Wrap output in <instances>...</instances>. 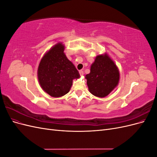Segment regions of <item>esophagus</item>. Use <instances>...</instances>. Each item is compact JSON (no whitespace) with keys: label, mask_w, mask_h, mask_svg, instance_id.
<instances>
[{"label":"esophagus","mask_w":157,"mask_h":157,"mask_svg":"<svg viewBox=\"0 0 157 157\" xmlns=\"http://www.w3.org/2000/svg\"><path fill=\"white\" fill-rule=\"evenodd\" d=\"M79 73H80V76H83V75H84L83 71H82V70H80V71H79Z\"/></svg>","instance_id":"esophagus-1"}]
</instances>
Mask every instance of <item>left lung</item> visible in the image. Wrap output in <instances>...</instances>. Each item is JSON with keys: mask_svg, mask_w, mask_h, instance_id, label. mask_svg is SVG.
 <instances>
[{"mask_svg": "<svg viewBox=\"0 0 157 157\" xmlns=\"http://www.w3.org/2000/svg\"><path fill=\"white\" fill-rule=\"evenodd\" d=\"M89 92L98 98H105L118 84L120 73L117 65L107 53L96 56L85 76Z\"/></svg>", "mask_w": 157, "mask_h": 157, "instance_id": "1", "label": "left lung"}]
</instances>
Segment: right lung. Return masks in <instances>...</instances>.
Instances as JSON below:
<instances>
[{"label":"right lung","mask_w":157,"mask_h":157,"mask_svg":"<svg viewBox=\"0 0 157 157\" xmlns=\"http://www.w3.org/2000/svg\"><path fill=\"white\" fill-rule=\"evenodd\" d=\"M65 45L58 42L47 51L40 59L37 71L42 89L53 98L62 97L67 94L74 79L80 74L73 63L64 53Z\"/></svg>","instance_id":"right-lung-1"}]
</instances>
